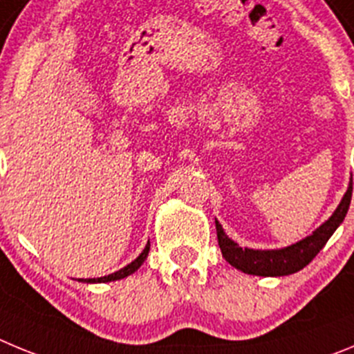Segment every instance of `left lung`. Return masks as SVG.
Segmentation results:
<instances>
[{"mask_svg": "<svg viewBox=\"0 0 354 354\" xmlns=\"http://www.w3.org/2000/svg\"><path fill=\"white\" fill-rule=\"evenodd\" d=\"M351 196L353 181L349 183L348 192L344 194L339 208L333 212V215L319 229H316L305 240L298 241V243L291 245V247L280 248V250H252V248H241L240 245H236L234 241L225 236L222 225L215 221L216 238H218V247H221L222 256H224V259L231 266H234L236 270H241L243 273H250V275L282 277L300 272L301 268H305L319 254V250L326 245V241L335 232V229L342 224L344 216H346V213L349 209Z\"/></svg>", "mask_w": 354, "mask_h": 354, "instance_id": "left-lung-1", "label": "left lung"}]
</instances>
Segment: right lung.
Masks as SVG:
<instances>
[{"instance_id": "obj_1", "label": "right lung", "mask_w": 354, "mask_h": 354, "mask_svg": "<svg viewBox=\"0 0 354 354\" xmlns=\"http://www.w3.org/2000/svg\"><path fill=\"white\" fill-rule=\"evenodd\" d=\"M148 252H149V243L146 245L145 250H142L141 256H139L138 259L132 261V263H130V264H127L125 268H122V270H120V272H114V273H111V275L100 277V279H84V280L81 279V282H111V280L125 279V277H129L130 273L136 272V270H138L139 266H141V264L145 263V259H146V257H148Z\"/></svg>"}]
</instances>
